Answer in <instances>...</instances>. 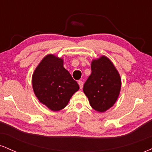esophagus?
I'll return each mask as SVG.
<instances>
[{"mask_svg": "<svg viewBox=\"0 0 152 152\" xmlns=\"http://www.w3.org/2000/svg\"><path fill=\"white\" fill-rule=\"evenodd\" d=\"M78 85H79V87H80V88H81V89H82V88H83V81H78Z\"/></svg>", "mask_w": 152, "mask_h": 152, "instance_id": "esophagus-1", "label": "esophagus"}]
</instances>
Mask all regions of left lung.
<instances>
[{
  "instance_id": "left-lung-1",
  "label": "left lung",
  "mask_w": 152,
  "mask_h": 152,
  "mask_svg": "<svg viewBox=\"0 0 152 152\" xmlns=\"http://www.w3.org/2000/svg\"><path fill=\"white\" fill-rule=\"evenodd\" d=\"M91 68V74L83 85V92L94 110L105 112L118 98L121 76L114 64L105 56L93 59Z\"/></svg>"
}]
</instances>
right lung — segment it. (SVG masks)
Listing matches in <instances>:
<instances>
[{
  "label": "right lung",
  "mask_w": 152,
  "mask_h": 152,
  "mask_svg": "<svg viewBox=\"0 0 152 152\" xmlns=\"http://www.w3.org/2000/svg\"><path fill=\"white\" fill-rule=\"evenodd\" d=\"M33 90L40 102L53 111L67 106L79 86L65 68L64 59L48 54L38 64L32 76Z\"/></svg>",
  "instance_id": "right-lung-1"
}]
</instances>
